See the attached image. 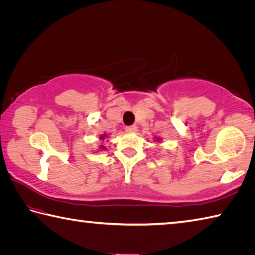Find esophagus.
I'll return each instance as SVG.
<instances>
[{"label": "esophagus", "mask_w": 255, "mask_h": 255, "mask_svg": "<svg viewBox=\"0 0 255 255\" xmlns=\"http://www.w3.org/2000/svg\"><path fill=\"white\" fill-rule=\"evenodd\" d=\"M136 131H137V128L135 126H131V127L126 128V132H128V133H135Z\"/></svg>", "instance_id": "obj_1"}]
</instances>
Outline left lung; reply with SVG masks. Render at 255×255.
<instances>
[{"label":"left lung","mask_w":255,"mask_h":255,"mask_svg":"<svg viewBox=\"0 0 255 255\" xmlns=\"http://www.w3.org/2000/svg\"><path fill=\"white\" fill-rule=\"evenodd\" d=\"M157 140H158V138H157Z\"/></svg>","instance_id":"1"}]
</instances>
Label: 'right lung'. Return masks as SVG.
<instances>
[{"instance_id": "add662e5", "label": "right lung", "mask_w": 255, "mask_h": 255, "mask_svg": "<svg viewBox=\"0 0 255 255\" xmlns=\"http://www.w3.org/2000/svg\"><path fill=\"white\" fill-rule=\"evenodd\" d=\"M105 136H107V134H103V135H101V136H100V140H104V138H105ZM100 147H101V148H102V150H105V147H104L103 145H101Z\"/></svg>"}]
</instances>
